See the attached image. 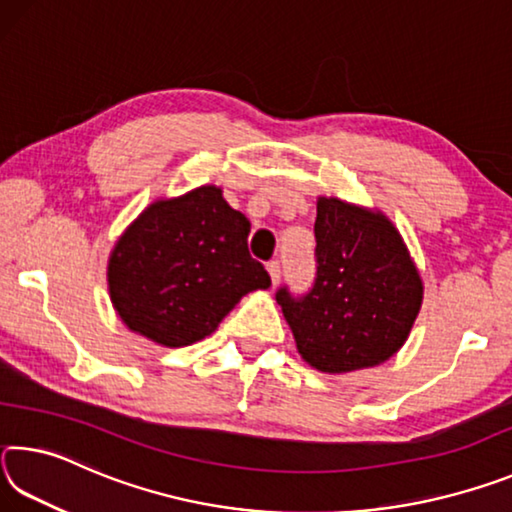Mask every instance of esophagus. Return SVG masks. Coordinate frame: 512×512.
<instances>
[{"label": "esophagus", "mask_w": 512, "mask_h": 512, "mask_svg": "<svg viewBox=\"0 0 512 512\" xmlns=\"http://www.w3.org/2000/svg\"><path fill=\"white\" fill-rule=\"evenodd\" d=\"M266 271H268V275H271V282H273V284L280 282L282 266H280V262H277V259H273V262H268V264H266Z\"/></svg>", "instance_id": "esophagus-1"}]
</instances>
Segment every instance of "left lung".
<instances>
[{
  "label": "left lung",
  "mask_w": 512,
  "mask_h": 512,
  "mask_svg": "<svg viewBox=\"0 0 512 512\" xmlns=\"http://www.w3.org/2000/svg\"><path fill=\"white\" fill-rule=\"evenodd\" d=\"M316 277L302 296L275 300L298 352L323 372L377 366L402 348L422 305V280L400 232L379 212L318 198Z\"/></svg>",
  "instance_id": "obj_1"
}]
</instances>
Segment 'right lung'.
Wrapping results in <instances>:
<instances>
[{"mask_svg":"<svg viewBox=\"0 0 512 512\" xmlns=\"http://www.w3.org/2000/svg\"><path fill=\"white\" fill-rule=\"evenodd\" d=\"M250 221L214 185L155 201L119 237L108 264L119 318L167 348L210 336L241 296L271 287L248 253Z\"/></svg>","mask_w":512,"mask_h":512,"instance_id":"add662e5","label":"right lung"}]
</instances>
